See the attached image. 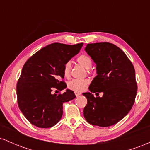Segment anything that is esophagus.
I'll return each mask as SVG.
<instances>
[{
    "label": "esophagus",
    "mask_w": 150,
    "mask_h": 150,
    "mask_svg": "<svg viewBox=\"0 0 150 150\" xmlns=\"http://www.w3.org/2000/svg\"><path fill=\"white\" fill-rule=\"evenodd\" d=\"M75 96H76V97H78V96H80L81 94L78 92H75Z\"/></svg>",
    "instance_id": "34e87169"
}]
</instances>
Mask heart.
<instances>
[{
    "instance_id": "b5f03b06",
    "label": "heart",
    "mask_w": 150,
    "mask_h": 150,
    "mask_svg": "<svg viewBox=\"0 0 150 150\" xmlns=\"http://www.w3.org/2000/svg\"><path fill=\"white\" fill-rule=\"evenodd\" d=\"M77 61L79 64L82 65L86 69H89L92 65V59L89 56L86 54H82L79 56L77 58ZM70 66H71V65H70V62H67L63 66V75L65 77H70ZM88 83L89 81L86 79H84V80L74 79V80L68 82V87L74 91H76V92H81L86 88Z\"/></svg>"
}]
</instances>
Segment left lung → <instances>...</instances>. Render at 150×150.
Returning <instances> with one entry per match:
<instances>
[{"label": "left lung", "instance_id": "obj_1", "mask_svg": "<svg viewBox=\"0 0 150 150\" xmlns=\"http://www.w3.org/2000/svg\"><path fill=\"white\" fill-rule=\"evenodd\" d=\"M85 50L96 64L97 75L89 87L91 92L82 94L87 99L84 116L93 125L111 126L123 119L135 102V68L125 53L111 43L89 44ZM97 91L102 97H94L91 92Z\"/></svg>", "mask_w": 150, "mask_h": 150}]
</instances>
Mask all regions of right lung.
<instances>
[{
    "mask_svg": "<svg viewBox=\"0 0 150 150\" xmlns=\"http://www.w3.org/2000/svg\"><path fill=\"white\" fill-rule=\"evenodd\" d=\"M83 43L67 45L53 43L34 53L22 68L17 84V97L20 111L32 125L51 128L59 122L63 115V104L75 99L73 91L67 89L63 94H52L67 87L63 66L79 53Z\"/></svg>",
    "mask_w": 150,
    "mask_h": 150,
    "instance_id": "1",
    "label": "right lung"
}]
</instances>
